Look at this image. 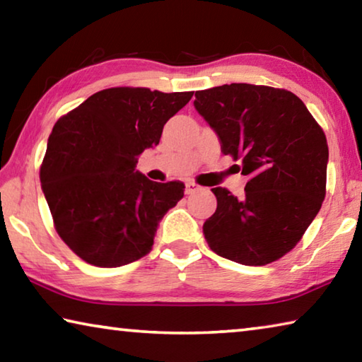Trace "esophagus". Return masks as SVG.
<instances>
[{
    "instance_id": "esophagus-1",
    "label": "esophagus",
    "mask_w": 362,
    "mask_h": 362,
    "mask_svg": "<svg viewBox=\"0 0 362 362\" xmlns=\"http://www.w3.org/2000/svg\"><path fill=\"white\" fill-rule=\"evenodd\" d=\"M198 188H199L198 183H194V182H192V180L185 183V193H187V194H192V193H194L196 189H198Z\"/></svg>"
}]
</instances>
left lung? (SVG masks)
<instances>
[{
	"mask_svg": "<svg viewBox=\"0 0 362 362\" xmlns=\"http://www.w3.org/2000/svg\"><path fill=\"white\" fill-rule=\"evenodd\" d=\"M194 97L223 155L240 159L249 177L243 199L212 188L217 209L203 225L206 241L241 265H268L296 247L321 209L329 159L324 131L286 89L233 83Z\"/></svg>",
	"mask_w": 362,
	"mask_h": 362,
	"instance_id": "left-lung-1",
	"label": "left lung"
}]
</instances>
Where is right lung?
Here are the masks:
<instances>
[{
	"instance_id": "obj_1",
	"label": "right lung",
	"mask_w": 362,
	"mask_h": 362,
	"mask_svg": "<svg viewBox=\"0 0 362 362\" xmlns=\"http://www.w3.org/2000/svg\"><path fill=\"white\" fill-rule=\"evenodd\" d=\"M192 97L110 88L54 124L40 180L56 231L79 259L113 268L150 252L159 220L185 185L148 180L136 170L137 156L159 144L164 124Z\"/></svg>"
}]
</instances>
